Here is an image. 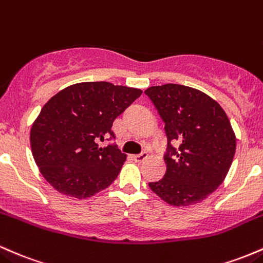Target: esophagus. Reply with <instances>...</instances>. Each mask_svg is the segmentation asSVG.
<instances>
[{"label": "esophagus", "mask_w": 263, "mask_h": 263, "mask_svg": "<svg viewBox=\"0 0 263 263\" xmlns=\"http://www.w3.org/2000/svg\"><path fill=\"white\" fill-rule=\"evenodd\" d=\"M147 153H141V154H138V155H134L133 158H134L135 161H138V163H141V161H144L145 159H147Z\"/></svg>", "instance_id": "1"}]
</instances>
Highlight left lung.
I'll use <instances>...</instances> for the list:
<instances>
[{
  "label": "left lung",
  "mask_w": 263,
  "mask_h": 263,
  "mask_svg": "<svg viewBox=\"0 0 263 263\" xmlns=\"http://www.w3.org/2000/svg\"><path fill=\"white\" fill-rule=\"evenodd\" d=\"M145 94L165 122L167 137L166 173L149 182L150 189L178 208L202 201L222 184L235 156L236 135L225 110L210 96L186 85H155Z\"/></svg>",
  "instance_id": "8db88e82"
}]
</instances>
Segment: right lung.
Masks as SVG:
<instances>
[{"instance_id":"right-lung-1","label":"right lung","mask_w":263,"mask_h":263,"mask_svg":"<svg viewBox=\"0 0 263 263\" xmlns=\"http://www.w3.org/2000/svg\"><path fill=\"white\" fill-rule=\"evenodd\" d=\"M143 90L109 82H83L52 97L31 128L32 155L43 178L63 195L88 199L107 189L126 155L99 146L114 120Z\"/></svg>"}]
</instances>
